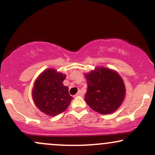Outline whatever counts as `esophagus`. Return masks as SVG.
Here are the masks:
<instances>
[{"instance_id":"obj_1","label":"esophagus","mask_w":155,"mask_h":155,"mask_svg":"<svg viewBox=\"0 0 155 155\" xmlns=\"http://www.w3.org/2000/svg\"><path fill=\"white\" fill-rule=\"evenodd\" d=\"M76 96H83V93L81 91H79L77 92V94L75 95V97H76Z\"/></svg>"}]
</instances>
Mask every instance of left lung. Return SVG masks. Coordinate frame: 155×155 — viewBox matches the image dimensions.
Instances as JSON below:
<instances>
[{
  "label": "left lung",
  "mask_w": 155,
  "mask_h": 155,
  "mask_svg": "<svg viewBox=\"0 0 155 155\" xmlns=\"http://www.w3.org/2000/svg\"><path fill=\"white\" fill-rule=\"evenodd\" d=\"M84 76L87 80L84 100L88 106L101 114L116 111L125 95V87L120 76L106 68H97Z\"/></svg>",
  "instance_id": "1"
}]
</instances>
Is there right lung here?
Listing matches in <instances>:
<instances>
[{
  "instance_id": "right-lung-1",
  "label": "right lung",
  "mask_w": 155,
  "mask_h": 155,
  "mask_svg": "<svg viewBox=\"0 0 155 155\" xmlns=\"http://www.w3.org/2000/svg\"><path fill=\"white\" fill-rule=\"evenodd\" d=\"M65 77V74L54 69H47L38 76L32 95L41 111L54 117L68 107L73 97L69 95L68 87L63 83Z\"/></svg>"
}]
</instances>
